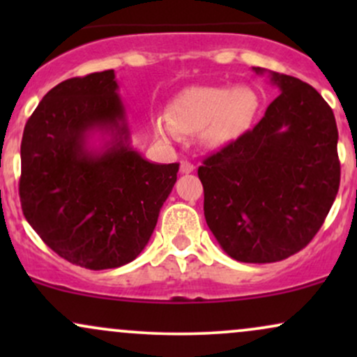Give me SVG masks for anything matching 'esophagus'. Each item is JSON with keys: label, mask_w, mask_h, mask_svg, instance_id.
<instances>
[{"label": "esophagus", "mask_w": 357, "mask_h": 357, "mask_svg": "<svg viewBox=\"0 0 357 357\" xmlns=\"http://www.w3.org/2000/svg\"><path fill=\"white\" fill-rule=\"evenodd\" d=\"M179 171H181L183 174H190L195 171V166H192L190 161H181V165H179Z\"/></svg>", "instance_id": "34e87169"}]
</instances>
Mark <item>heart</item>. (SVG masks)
<instances>
[{"mask_svg":"<svg viewBox=\"0 0 357 357\" xmlns=\"http://www.w3.org/2000/svg\"><path fill=\"white\" fill-rule=\"evenodd\" d=\"M260 97L252 87L198 85L183 90L169 105V121H158L161 136L196 134L210 146H225L243 136L255 121Z\"/></svg>","mask_w":357,"mask_h":357,"instance_id":"obj_1","label":"heart"}]
</instances>
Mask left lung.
<instances>
[{"label": "left lung", "mask_w": 357, "mask_h": 357, "mask_svg": "<svg viewBox=\"0 0 357 357\" xmlns=\"http://www.w3.org/2000/svg\"><path fill=\"white\" fill-rule=\"evenodd\" d=\"M268 77L280 96L264 119L198 169L208 227L245 264H272L304 248L341 181L333 109L305 82L277 72Z\"/></svg>", "instance_id": "obj_1"}]
</instances>
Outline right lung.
<instances>
[{
	"label": "right lung",
	"mask_w": 357,
	"mask_h": 357,
	"mask_svg": "<svg viewBox=\"0 0 357 357\" xmlns=\"http://www.w3.org/2000/svg\"><path fill=\"white\" fill-rule=\"evenodd\" d=\"M114 70L53 87L22 139L20 199L40 238L73 265L117 268L153 235L178 162L155 165L130 146ZM100 135V146L89 144Z\"/></svg>",
	"instance_id": "1"
}]
</instances>
